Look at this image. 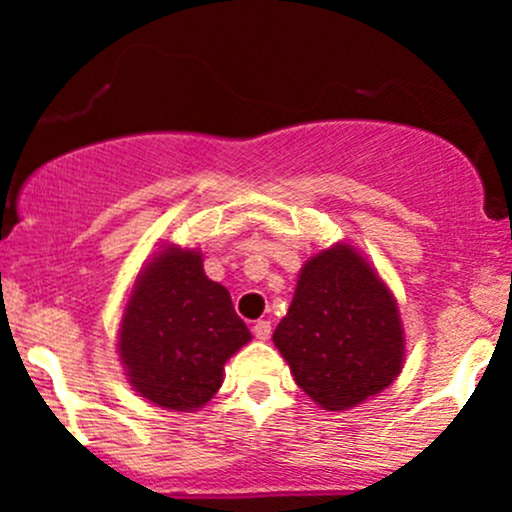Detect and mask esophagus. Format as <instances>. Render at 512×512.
<instances>
[{
	"mask_svg": "<svg viewBox=\"0 0 512 512\" xmlns=\"http://www.w3.org/2000/svg\"><path fill=\"white\" fill-rule=\"evenodd\" d=\"M252 334H255L260 342H267V339L272 337V322H267V320L255 322V327H252Z\"/></svg>",
	"mask_w": 512,
	"mask_h": 512,
	"instance_id": "34e87169",
	"label": "esophagus"
}]
</instances>
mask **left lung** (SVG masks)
<instances>
[{
    "label": "left lung",
    "instance_id": "8db88e82",
    "mask_svg": "<svg viewBox=\"0 0 512 512\" xmlns=\"http://www.w3.org/2000/svg\"><path fill=\"white\" fill-rule=\"evenodd\" d=\"M272 339L296 385L327 411L378 395L404 366L395 296L346 243L303 264L289 313Z\"/></svg>",
    "mask_w": 512,
    "mask_h": 512
}]
</instances>
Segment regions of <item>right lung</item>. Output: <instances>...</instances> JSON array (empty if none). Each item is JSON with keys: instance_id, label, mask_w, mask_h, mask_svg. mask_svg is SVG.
I'll list each match as a JSON object with an SVG mask.
<instances>
[{"instance_id": "right-lung-1", "label": "right lung", "mask_w": 512, "mask_h": 512, "mask_svg": "<svg viewBox=\"0 0 512 512\" xmlns=\"http://www.w3.org/2000/svg\"><path fill=\"white\" fill-rule=\"evenodd\" d=\"M250 339L231 293L204 274L202 255L168 245L134 281L117 351L144 399L195 411L219 392L223 366Z\"/></svg>"}]
</instances>
